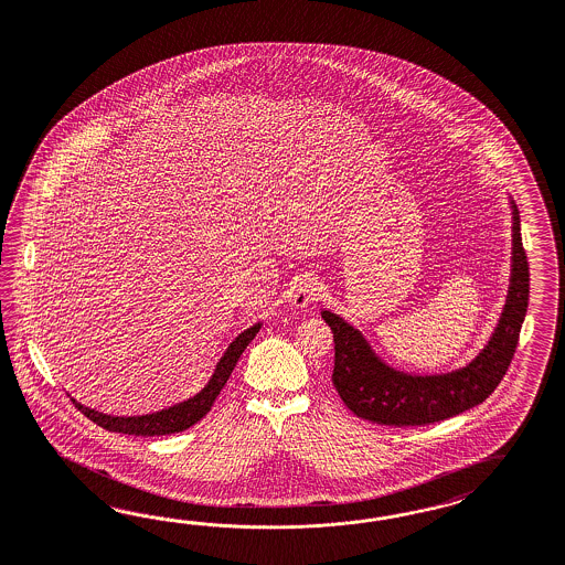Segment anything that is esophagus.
<instances>
[{
	"label": "esophagus",
	"instance_id": "obj_1",
	"mask_svg": "<svg viewBox=\"0 0 565 565\" xmlns=\"http://www.w3.org/2000/svg\"><path fill=\"white\" fill-rule=\"evenodd\" d=\"M323 286L315 277H302L290 294V305L294 308H307L315 300H319Z\"/></svg>",
	"mask_w": 565,
	"mask_h": 565
}]
</instances>
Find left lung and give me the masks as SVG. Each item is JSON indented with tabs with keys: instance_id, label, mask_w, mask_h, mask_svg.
I'll return each instance as SVG.
<instances>
[{
	"instance_id": "obj_1",
	"label": "left lung",
	"mask_w": 565,
	"mask_h": 565,
	"mask_svg": "<svg viewBox=\"0 0 565 565\" xmlns=\"http://www.w3.org/2000/svg\"><path fill=\"white\" fill-rule=\"evenodd\" d=\"M508 203L512 211V263L505 305L491 338L460 369L433 375L399 371L376 354L360 329L321 308L335 342L331 379L343 404L356 416L376 425L416 427L470 411L495 392L512 362L529 308V260L522 248L520 211L512 196H508Z\"/></svg>"
}]
</instances>
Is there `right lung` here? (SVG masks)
<instances>
[{
  "instance_id": "add662e5",
  "label": "right lung",
  "mask_w": 565,
  "mask_h": 565,
  "mask_svg": "<svg viewBox=\"0 0 565 565\" xmlns=\"http://www.w3.org/2000/svg\"><path fill=\"white\" fill-rule=\"evenodd\" d=\"M263 327V321H258L255 326L244 329L236 340L227 345V350L223 352L222 359L215 364V371L211 379L206 381L205 387L196 395H192L184 402H178L173 406H168L163 411L151 412V414H142V416H109L103 412L86 408L81 402H76L74 397H70L74 402V406L85 414L86 418H90L95 425L111 430V433H124V435H140V437H154V435H170V433H180L192 427L194 423H199L206 412L211 411L215 397L220 395L223 385L227 383V379L232 375L234 366L238 364L242 352L246 350V345L257 338L258 331Z\"/></svg>"
}]
</instances>
